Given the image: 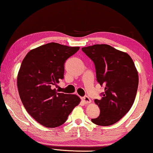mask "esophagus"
<instances>
[{"label":"esophagus","mask_w":153,"mask_h":153,"mask_svg":"<svg viewBox=\"0 0 153 153\" xmlns=\"http://www.w3.org/2000/svg\"><path fill=\"white\" fill-rule=\"evenodd\" d=\"M82 100H83V101L84 102L85 104H89V103H91V99H90V98L86 95L84 96V97L82 98Z\"/></svg>","instance_id":"obj_1"}]
</instances>
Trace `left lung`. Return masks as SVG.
<instances>
[{
  "mask_svg": "<svg viewBox=\"0 0 153 153\" xmlns=\"http://www.w3.org/2000/svg\"><path fill=\"white\" fill-rule=\"evenodd\" d=\"M81 50L93 61L97 81L105 87L101 99L95 100L100 116L91 121L100 126L111 125L133 105L139 85L137 68L128 54L110 45H95Z\"/></svg>",
  "mask_w": 153,
  "mask_h": 153,
  "instance_id": "8db88e82",
  "label": "left lung"
}]
</instances>
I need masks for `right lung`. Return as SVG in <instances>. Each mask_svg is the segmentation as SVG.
Here are the masks:
<instances>
[{
    "label": "right lung",
    "mask_w": 153,
    "mask_h": 153,
    "mask_svg": "<svg viewBox=\"0 0 153 153\" xmlns=\"http://www.w3.org/2000/svg\"><path fill=\"white\" fill-rule=\"evenodd\" d=\"M79 49L48 43L30 50L21 65L17 76L21 100L27 112L46 127L62 125L80 103L77 95L57 93L53 88L64 78L66 60Z\"/></svg>",
    "instance_id": "1"
}]
</instances>
